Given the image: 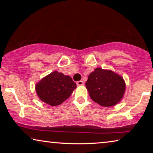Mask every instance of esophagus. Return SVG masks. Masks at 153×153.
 I'll return each instance as SVG.
<instances>
[{
  "mask_svg": "<svg viewBox=\"0 0 153 153\" xmlns=\"http://www.w3.org/2000/svg\"><path fill=\"white\" fill-rule=\"evenodd\" d=\"M76 84L77 85H83L84 84V83H83V81H79L76 82Z\"/></svg>",
  "mask_w": 153,
  "mask_h": 153,
  "instance_id": "esophagus-1",
  "label": "esophagus"
}]
</instances>
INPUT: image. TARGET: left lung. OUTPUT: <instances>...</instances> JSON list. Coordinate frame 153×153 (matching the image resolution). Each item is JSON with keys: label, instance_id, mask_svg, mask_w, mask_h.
I'll return each instance as SVG.
<instances>
[{"label": "left lung", "instance_id": "1", "mask_svg": "<svg viewBox=\"0 0 153 153\" xmlns=\"http://www.w3.org/2000/svg\"><path fill=\"white\" fill-rule=\"evenodd\" d=\"M85 86L91 99L106 107L118 104L125 91V83L122 76L102 68H96L89 74Z\"/></svg>", "mask_w": 153, "mask_h": 153}]
</instances>
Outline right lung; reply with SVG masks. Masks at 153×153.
I'll list each match as a JSON object with an SVG mask.
<instances>
[{"mask_svg":"<svg viewBox=\"0 0 153 153\" xmlns=\"http://www.w3.org/2000/svg\"><path fill=\"white\" fill-rule=\"evenodd\" d=\"M76 85L70 76L54 71L39 81L35 85L39 100L55 106L70 97Z\"/></svg>","mask_w":153,"mask_h":153,"instance_id":"1","label":"right lung"}]
</instances>
